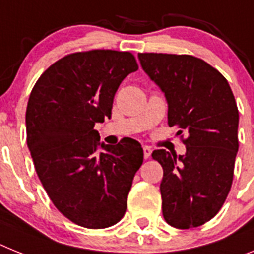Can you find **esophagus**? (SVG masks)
<instances>
[{
	"instance_id": "obj_1",
	"label": "esophagus",
	"mask_w": 254,
	"mask_h": 254,
	"mask_svg": "<svg viewBox=\"0 0 254 254\" xmlns=\"http://www.w3.org/2000/svg\"><path fill=\"white\" fill-rule=\"evenodd\" d=\"M151 152H152V150H151L150 146H144L143 147V156H144V159H148V157L151 156Z\"/></svg>"
}]
</instances>
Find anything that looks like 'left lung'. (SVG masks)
Masks as SVG:
<instances>
[{
	"label": "left lung",
	"mask_w": 254,
	"mask_h": 254,
	"mask_svg": "<svg viewBox=\"0 0 254 254\" xmlns=\"http://www.w3.org/2000/svg\"><path fill=\"white\" fill-rule=\"evenodd\" d=\"M138 58L165 93L168 125L186 146L183 156L152 152L164 170L163 216L176 229L197 227L219 212L231 189L239 148L235 98L222 73L193 55L139 53Z\"/></svg>",
	"instance_id": "left-lung-1"
}]
</instances>
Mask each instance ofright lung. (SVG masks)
Segmentation results:
<instances>
[{"label":"right lung","mask_w":254,"mask_h":254,"mask_svg":"<svg viewBox=\"0 0 254 254\" xmlns=\"http://www.w3.org/2000/svg\"><path fill=\"white\" fill-rule=\"evenodd\" d=\"M138 69L130 51L68 54L40 76L25 112L36 173L57 209L86 229H106L127 212V193L143 163L139 142L102 143L95 123L111 117L121 81Z\"/></svg>","instance_id":"obj_1"}]
</instances>
